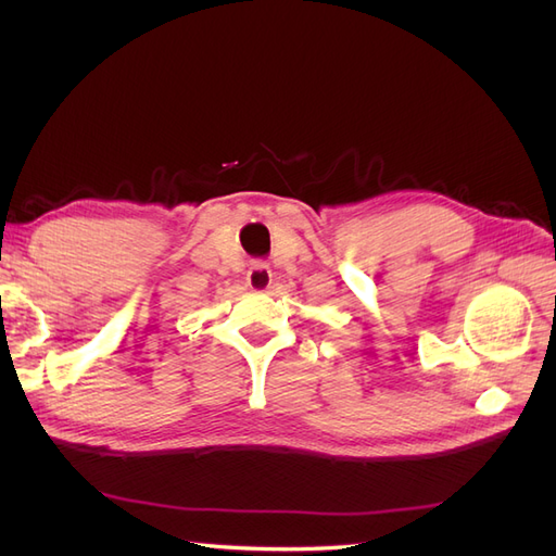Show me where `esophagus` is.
<instances>
[{
	"label": "esophagus",
	"mask_w": 556,
	"mask_h": 556,
	"mask_svg": "<svg viewBox=\"0 0 556 556\" xmlns=\"http://www.w3.org/2000/svg\"><path fill=\"white\" fill-rule=\"evenodd\" d=\"M245 282H248V288H250V290H255V292H264V290H268V288H271V282H274L271 268H268V264H266V262H252V264H250V268H248Z\"/></svg>",
	"instance_id": "1"
}]
</instances>
